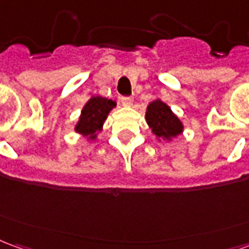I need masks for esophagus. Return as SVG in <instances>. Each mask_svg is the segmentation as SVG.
I'll list each match as a JSON object with an SVG mask.
<instances>
[{
    "instance_id": "1",
    "label": "esophagus",
    "mask_w": 249,
    "mask_h": 249,
    "mask_svg": "<svg viewBox=\"0 0 249 249\" xmlns=\"http://www.w3.org/2000/svg\"><path fill=\"white\" fill-rule=\"evenodd\" d=\"M121 104L124 105V107H130L132 104H133V98L132 97H121Z\"/></svg>"
}]
</instances>
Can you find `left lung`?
<instances>
[{
	"instance_id": "8db88e82",
	"label": "left lung",
	"mask_w": 249,
	"mask_h": 249,
	"mask_svg": "<svg viewBox=\"0 0 249 249\" xmlns=\"http://www.w3.org/2000/svg\"><path fill=\"white\" fill-rule=\"evenodd\" d=\"M145 120L157 139L171 141L183 133V123L161 100H155L148 105Z\"/></svg>"
}]
</instances>
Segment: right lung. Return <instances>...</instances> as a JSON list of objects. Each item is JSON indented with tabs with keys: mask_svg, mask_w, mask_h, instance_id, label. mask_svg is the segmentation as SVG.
Segmentation results:
<instances>
[{
	"mask_svg": "<svg viewBox=\"0 0 249 249\" xmlns=\"http://www.w3.org/2000/svg\"><path fill=\"white\" fill-rule=\"evenodd\" d=\"M116 107L113 100L93 96L89 98L81 110V116L74 126V130L80 135L85 136L89 140H94L100 130L103 129L104 121L108 117L109 112Z\"/></svg>",
	"mask_w": 249,
	"mask_h": 249,
	"instance_id": "add662e5",
	"label": "right lung"
}]
</instances>
